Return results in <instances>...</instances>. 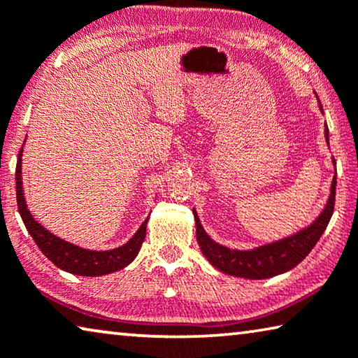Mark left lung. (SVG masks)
Wrapping results in <instances>:
<instances>
[{"label": "left lung", "mask_w": 358, "mask_h": 358, "mask_svg": "<svg viewBox=\"0 0 358 358\" xmlns=\"http://www.w3.org/2000/svg\"><path fill=\"white\" fill-rule=\"evenodd\" d=\"M325 137L328 141V127H325ZM334 166H336V162H334ZM334 197H336V175L331 181V192L327 206L314 223L306 229L299 231L298 234L287 237V239L243 252L231 250V248L220 245V243L210 239L207 232L203 231L199 218H197L196 210H192L196 220L197 242H199L202 253L206 255V258L212 263V266L224 272V274L255 280L269 279V277L279 275L282 272L293 269L310 253L323 232H325L328 223H330L334 210Z\"/></svg>", "instance_id": "8db88e82"}]
</instances>
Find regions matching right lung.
Listing matches in <instances>:
<instances>
[{"label":"right lung","mask_w":358,"mask_h":358,"mask_svg":"<svg viewBox=\"0 0 358 358\" xmlns=\"http://www.w3.org/2000/svg\"><path fill=\"white\" fill-rule=\"evenodd\" d=\"M22 151H24V146H22L19 151V159H17L15 166L17 207H19V213L27 231L30 232V236L33 237V241L36 242L39 250L46 255L57 268L71 272V274L76 275H105L110 274V272L126 268L129 263H132L134 258L137 257L140 252L141 243L145 241L146 223H148V220L143 221L140 229L135 232V236L127 243H124L122 247L113 248V250L106 252L86 250V248L73 245V243L60 239V237L54 236L52 232H49L46 228H43V226L31 217V213L28 212L24 199V192H22Z\"/></svg>","instance_id":"1"}]
</instances>
